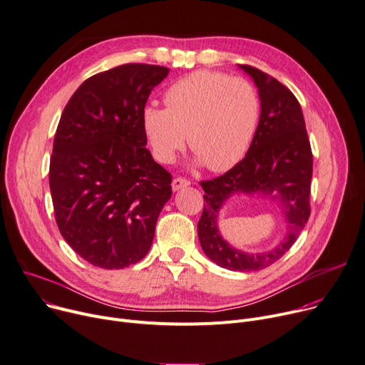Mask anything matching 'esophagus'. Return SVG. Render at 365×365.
<instances>
[{
  "mask_svg": "<svg viewBox=\"0 0 365 365\" xmlns=\"http://www.w3.org/2000/svg\"><path fill=\"white\" fill-rule=\"evenodd\" d=\"M189 185H190V182H189L187 179H185V178H176V179L173 180V183H172V187H173V190H179V189H182V187L189 186Z\"/></svg>",
  "mask_w": 365,
  "mask_h": 365,
  "instance_id": "1",
  "label": "esophagus"
}]
</instances>
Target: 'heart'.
Listing matches in <instances>:
<instances>
[{
    "mask_svg": "<svg viewBox=\"0 0 365 365\" xmlns=\"http://www.w3.org/2000/svg\"><path fill=\"white\" fill-rule=\"evenodd\" d=\"M165 108L148 104L142 129L154 157L172 163L185 147L212 172H227L248 154L261 118V98L247 79L198 70L164 92Z\"/></svg>",
    "mask_w": 365,
    "mask_h": 365,
    "instance_id": "obj_1",
    "label": "heart"
}]
</instances>
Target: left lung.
<instances>
[{
    "instance_id": "obj_1",
    "label": "left lung",
    "mask_w": 365,
    "mask_h": 365,
    "mask_svg": "<svg viewBox=\"0 0 365 365\" xmlns=\"http://www.w3.org/2000/svg\"><path fill=\"white\" fill-rule=\"evenodd\" d=\"M239 67L258 86L259 125L244 160L225 175L200 183L205 192V204L198 222V237L205 255L217 265L233 272H257L292 248L308 222L312 153L297 96L259 68L248 64ZM233 192H273L282 202L288 233L277 249L247 255L230 247L220 236L216 230L217 210Z\"/></svg>"
}]
</instances>
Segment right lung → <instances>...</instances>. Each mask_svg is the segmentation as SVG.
<instances>
[{
    "mask_svg": "<svg viewBox=\"0 0 365 365\" xmlns=\"http://www.w3.org/2000/svg\"><path fill=\"white\" fill-rule=\"evenodd\" d=\"M168 75L128 63L86 79L63 110L50 160L61 236L100 269H125L151 248L172 175L145 148L142 110Z\"/></svg>",
    "mask_w": 365,
    "mask_h": 365,
    "instance_id": "add662e5",
    "label": "right lung"
}]
</instances>
